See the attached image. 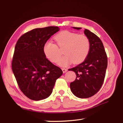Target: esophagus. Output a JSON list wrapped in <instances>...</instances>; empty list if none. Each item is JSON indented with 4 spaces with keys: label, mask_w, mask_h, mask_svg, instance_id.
Returning a JSON list of instances; mask_svg holds the SVG:
<instances>
[{
    "label": "esophagus",
    "mask_w": 123,
    "mask_h": 123,
    "mask_svg": "<svg viewBox=\"0 0 123 123\" xmlns=\"http://www.w3.org/2000/svg\"><path fill=\"white\" fill-rule=\"evenodd\" d=\"M62 70L63 73H65L67 71V69H66V68H62Z\"/></svg>",
    "instance_id": "obj_1"
}]
</instances>
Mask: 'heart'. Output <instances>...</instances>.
<instances>
[{
  "instance_id": "b5f03b06",
  "label": "heart",
  "mask_w": 123,
  "mask_h": 123,
  "mask_svg": "<svg viewBox=\"0 0 123 123\" xmlns=\"http://www.w3.org/2000/svg\"><path fill=\"white\" fill-rule=\"evenodd\" d=\"M56 44L51 41L45 43L43 51L50 61L56 63L61 56L58 49L63 48L65 55L59 61V65L67 66L73 62L79 64L82 62L88 56L90 51V41L86 35L64 30L59 32L55 37Z\"/></svg>"
}]
</instances>
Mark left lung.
I'll return each instance as SVG.
<instances>
[{
	"instance_id": "obj_1",
	"label": "left lung",
	"mask_w": 123,
	"mask_h": 123,
	"mask_svg": "<svg viewBox=\"0 0 123 123\" xmlns=\"http://www.w3.org/2000/svg\"><path fill=\"white\" fill-rule=\"evenodd\" d=\"M84 33L90 41L88 56L81 63L68 69L74 71L76 75L75 80L70 84V90L80 98L92 97L100 90L104 81L107 67V55L101 39L87 29H85Z\"/></svg>"
}]
</instances>
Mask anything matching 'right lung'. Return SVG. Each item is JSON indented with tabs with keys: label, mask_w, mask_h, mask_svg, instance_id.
<instances>
[{
	"label": "right lung",
	"mask_w": 123,
	"mask_h": 123,
	"mask_svg": "<svg viewBox=\"0 0 123 123\" xmlns=\"http://www.w3.org/2000/svg\"><path fill=\"white\" fill-rule=\"evenodd\" d=\"M59 30L58 26L37 28L25 33L17 42L12 69L19 88L30 99L41 100L50 96L62 70L48 60L45 43Z\"/></svg>",
	"instance_id": "right-lung-1"
}]
</instances>
